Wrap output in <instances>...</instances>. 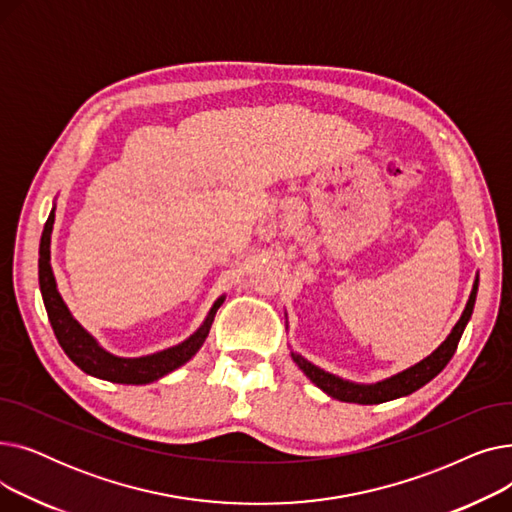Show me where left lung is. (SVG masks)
<instances>
[{"mask_svg":"<svg viewBox=\"0 0 512 512\" xmlns=\"http://www.w3.org/2000/svg\"><path fill=\"white\" fill-rule=\"evenodd\" d=\"M475 297H477V280L473 284L471 297L467 301V307H465L461 319L456 321V326L452 328L450 336L436 348V351L429 357H425L423 361H419L417 365H413L405 371H400V373L392 375V378L382 380L378 384L346 382V380H340V378H336V375H332L324 369L315 367L313 363H309L301 355L292 353V359L303 369V373L315 386H319L332 398H338V400H344V402H357V405H380V402L413 394L415 390H419L427 382H432L436 375L448 365V361L452 359L456 346H459V340L465 332L467 321L471 319V313H473V307H475Z\"/></svg>","mask_w":512,"mask_h":512,"instance_id":"8db88e82","label":"left lung"}]
</instances>
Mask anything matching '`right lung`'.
Returning a JSON list of instances; mask_svg holds the SVG:
<instances>
[{
  "label": "right lung",
  "mask_w": 512,
  "mask_h": 512,
  "mask_svg": "<svg viewBox=\"0 0 512 512\" xmlns=\"http://www.w3.org/2000/svg\"><path fill=\"white\" fill-rule=\"evenodd\" d=\"M53 218H56V215H53V209H51L41 234V245H39V286H41L43 303L47 309L53 334H56L60 346L64 348V353L70 357L74 365H78L89 375H95L99 380H107L114 384H151L159 378H164V375H168L170 371L178 369L180 365H184L199 351L209 334L215 313H218L220 305L224 303V297H220L213 303L209 315L203 321V326L193 336H188L184 342L172 348H166V351H159L147 357H137V359L114 357L107 351H103V348L97 344V340L72 317V313L68 311L66 303L62 301L58 292L56 278H53V270L49 263Z\"/></svg>",
  "instance_id": "1"
}]
</instances>
